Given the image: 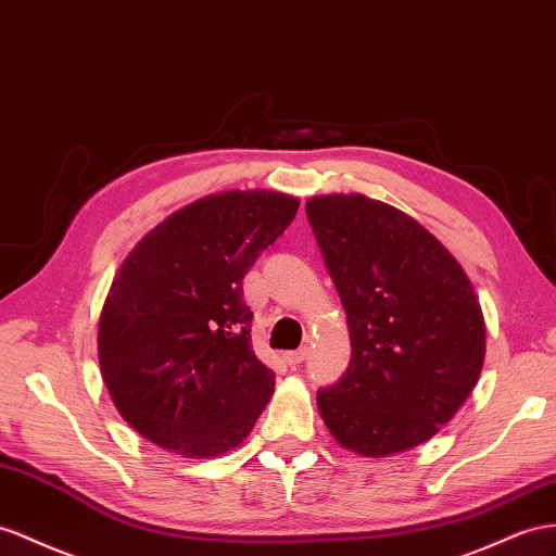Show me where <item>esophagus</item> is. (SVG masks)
Instances as JSON below:
<instances>
[{"label":"esophagus","instance_id":"obj_1","mask_svg":"<svg viewBox=\"0 0 556 556\" xmlns=\"http://www.w3.org/2000/svg\"><path fill=\"white\" fill-rule=\"evenodd\" d=\"M305 359H307V348L293 350V352H283V362H287L289 366H298V364H303Z\"/></svg>","mask_w":556,"mask_h":556}]
</instances>
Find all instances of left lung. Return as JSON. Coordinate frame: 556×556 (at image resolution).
Instances as JSON below:
<instances>
[{
  "mask_svg": "<svg viewBox=\"0 0 556 556\" xmlns=\"http://www.w3.org/2000/svg\"><path fill=\"white\" fill-rule=\"evenodd\" d=\"M307 220L345 307L352 357L317 392L340 446L386 458L434 437L475 390L486 324L465 269L404 211L364 194L312 197Z\"/></svg>",
  "mask_w": 556,
  "mask_h": 556,
  "instance_id": "left-lung-1",
  "label": "left lung"
}]
</instances>
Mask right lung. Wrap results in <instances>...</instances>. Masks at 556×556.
<instances>
[{
	"label": "right lung",
	"mask_w": 556,
	"mask_h": 556,
	"mask_svg": "<svg viewBox=\"0 0 556 556\" xmlns=\"http://www.w3.org/2000/svg\"><path fill=\"white\" fill-rule=\"evenodd\" d=\"M298 199L232 190L170 213L112 279L98 362L122 418L185 458L237 448L275 392L251 348L241 281L295 218Z\"/></svg>",
	"instance_id": "obj_1"
}]
</instances>
